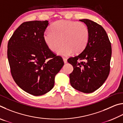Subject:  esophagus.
<instances>
[{
	"label": "esophagus",
	"instance_id": "esophagus-1",
	"mask_svg": "<svg viewBox=\"0 0 123 123\" xmlns=\"http://www.w3.org/2000/svg\"><path fill=\"white\" fill-rule=\"evenodd\" d=\"M63 60L64 63H66L67 62V59H66V58H63Z\"/></svg>",
	"mask_w": 123,
	"mask_h": 123
}]
</instances>
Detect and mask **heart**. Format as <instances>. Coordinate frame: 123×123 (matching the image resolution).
<instances>
[{
	"label": "heart",
	"instance_id": "b5f03b06",
	"mask_svg": "<svg viewBox=\"0 0 123 123\" xmlns=\"http://www.w3.org/2000/svg\"><path fill=\"white\" fill-rule=\"evenodd\" d=\"M50 31H45L43 39L48 48L53 51H57L59 55L67 56L74 52L79 54L86 47L89 39V30L82 22L60 20L50 26Z\"/></svg>",
	"mask_w": 123,
	"mask_h": 123
}]
</instances>
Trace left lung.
Instances as JSON below:
<instances>
[{
    "instance_id": "obj_1",
    "label": "left lung",
    "mask_w": 123,
    "mask_h": 123,
    "mask_svg": "<svg viewBox=\"0 0 123 123\" xmlns=\"http://www.w3.org/2000/svg\"><path fill=\"white\" fill-rule=\"evenodd\" d=\"M89 30V39L85 49L68 62L73 66L69 74L72 86L85 93H92L106 80L110 70L112 48L107 33L100 25L87 19H80Z\"/></svg>"
}]
</instances>
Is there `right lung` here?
I'll use <instances>...</instances> for the list:
<instances>
[{
	"label": "right lung",
	"mask_w": 123,
	"mask_h": 123,
	"mask_svg": "<svg viewBox=\"0 0 123 123\" xmlns=\"http://www.w3.org/2000/svg\"><path fill=\"white\" fill-rule=\"evenodd\" d=\"M48 20L26 22L16 29L7 44V58L17 85L35 96L53 88L55 76L64 65L62 57L50 50L43 39Z\"/></svg>",
	"instance_id": "1"
}]
</instances>
